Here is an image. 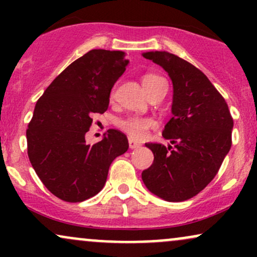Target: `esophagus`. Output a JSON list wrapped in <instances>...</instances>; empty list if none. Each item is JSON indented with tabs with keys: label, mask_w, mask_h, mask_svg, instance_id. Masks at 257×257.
Segmentation results:
<instances>
[{
	"label": "esophagus",
	"mask_w": 257,
	"mask_h": 257,
	"mask_svg": "<svg viewBox=\"0 0 257 257\" xmlns=\"http://www.w3.org/2000/svg\"><path fill=\"white\" fill-rule=\"evenodd\" d=\"M140 146H141L140 143H137V141H134V140H132V139H129V147H131L132 150L139 149V147H140Z\"/></svg>",
	"instance_id": "obj_1"
}]
</instances>
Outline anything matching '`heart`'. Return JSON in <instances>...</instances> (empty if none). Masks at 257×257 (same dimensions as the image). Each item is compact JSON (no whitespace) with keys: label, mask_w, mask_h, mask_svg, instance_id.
I'll use <instances>...</instances> for the list:
<instances>
[{"label":"heart","mask_w":257,"mask_h":257,"mask_svg":"<svg viewBox=\"0 0 257 257\" xmlns=\"http://www.w3.org/2000/svg\"><path fill=\"white\" fill-rule=\"evenodd\" d=\"M161 82H166L161 76L145 75L143 78V85L150 94L153 90L156 85L161 83ZM111 96H113V91L111 93ZM116 125L118 126L122 132H124L129 138L134 139V140H140V139L145 138L147 132L150 129H153L156 126V120L151 117H141V116H129L124 118H119L116 120Z\"/></svg>","instance_id":"b5f03b06"}]
</instances>
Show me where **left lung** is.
Masks as SVG:
<instances>
[{
  "label": "left lung",
  "instance_id": "1",
  "mask_svg": "<svg viewBox=\"0 0 257 257\" xmlns=\"http://www.w3.org/2000/svg\"><path fill=\"white\" fill-rule=\"evenodd\" d=\"M173 82V117L163 138L172 145L146 144L155 159L141 174L149 191L168 202H184L204 190L219 172L232 145L228 105L208 77L168 52H147Z\"/></svg>",
  "mask_w": 257,
  "mask_h": 257
}]
</instances>
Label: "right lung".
<instances>
[{
	"mask_svg": "<svg viewBox=\"0 0 257 257\" xmlns=\"http://www.w3.org/2000/svg\"><path fill=\"white\" fill-rule=\"evenodd\" d=\"M129 60L124 52L93 49L70 64L37 100L26 131L32 168L55 197L83 202L104 187L113 159L128 150L122 132L108 129L89 145L93 116L104 113Z\"/></svg>",
	"mask_w": 257,
	"mask_h": 257,
	"instance_id": "right-lung-1",
	"label": "right lung"
}]
</instances>
